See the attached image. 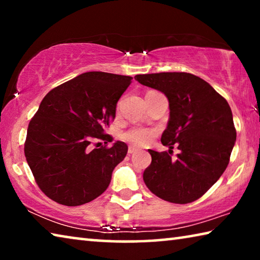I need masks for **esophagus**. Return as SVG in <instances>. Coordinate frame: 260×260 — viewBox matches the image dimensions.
<instances>
[{
	"label": "esophagus",
	"mask_w": 260,
	"mask_h": 260,
	"mask_svg": "<svg viewBox=\"0 0 260 260\" xmlns=\"http://www.w3.org/2000/svg\"><path fill=\"white\" fill-rule=\"evenodd\" d=\"M135 151H138V148L134 147V146H129L128 147V153H129V155H132V153H134Z\"/></svg>",
	"instance_id": "1"
}]
</instances>
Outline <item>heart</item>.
<instances>
[{"instance_id":"b5f03b06","label":"heart","mask_w":260,"mask_h":260,"mask_svg":"<svg viewBox=\"0 0 260 260\" xmlns=\"http://www.w3.org/2000/svg\"><path fill=\"white\" fill-rule=\"evenodd\" d=\"M156 132L153 129L135 126L121 133V139L135 146H146L152 140Z\"/></svg>"}]
</instances>
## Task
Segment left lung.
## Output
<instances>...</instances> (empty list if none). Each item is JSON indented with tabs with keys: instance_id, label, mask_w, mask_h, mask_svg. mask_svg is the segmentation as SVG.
Segmentation results:
<instances>
[{
	"instance_id": "left-lung-1",
	"label": "left lung",
	"mask_w": 260,
	"mask_h": 260,
	"mask_svg": "<svg viewBox=\"0 0 260 260\" xmlns=\"http://www.w3.org/2000/svg\"><path fill=\"white\" fill-rule=\"evenodd\" d=\"M141 85L161 91L170 107L162 132L169 152L149 149L151 164L143 173L146 186L159 199L187 204L203 196L225 172L236 141L227 101L200 77L184 72L138 74ZM180 152L172 158L174 146Z\"/></svg>"
}]
</instances>
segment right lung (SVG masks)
I'll return each instance as SVG.
<instances>
[{"mask_svg":"<svg viewBox=\"0 0 260 260\" xmlns=\"http://www.w3.org/2000/svg\"><path fill=\"white\" fill-rule=\"evenodd\" d=\"M132 77L86 72L54 88L29 121L25 156L38 186L52 201L77 206L95 200L111 181L128 147L89 148L116 117L117 102Z\"/></svg>","mask_w":260,"mask_h":260,"instance_id":"right-lung-1","label":"right lung"}]
</instances>
